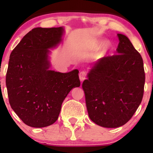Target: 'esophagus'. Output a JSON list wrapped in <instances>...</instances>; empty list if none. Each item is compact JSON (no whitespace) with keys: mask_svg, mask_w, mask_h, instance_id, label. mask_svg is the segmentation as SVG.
I'll return each instance as SVG.
<instances>
[{"mask_svg":"<svg viewBox=\"0 0 153 153\" xmlns=\"http://www.w3.org/2000/svg\"><path fill=\"white\" fill-rule=\"evenodd\" d=\"M86 78V73L85 71H82L79 73V78H80V81L82 82Z\"/></svg>","mask_w":153,"mask_h":153,"instance_id":"obj_1","label":"esophagus"}]
</instances>
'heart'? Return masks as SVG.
Here are the masks:
<instances>
[{"label": "heart", "instance_id": "obj_1", "mask_svg": "<svg viewBox=\"0 0 153 153\" xmlns=\"http://www.w3.org/2000/svg\"><path fill=\"white\" fill-rule=\"evenodd\" d=\"M100 46H101V45H100Z\"/></svg>", "mask_w": 153, "mask_h": 153}]
</instances>
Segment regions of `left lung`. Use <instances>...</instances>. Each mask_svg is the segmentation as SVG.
<instances>
[{"label":"left lung","mask_w":153,"mask_h":153,"mask_svg":"<svg viewBox=\"0 0 153 153\" xmlns=\"http://www.w3.org/2000/svg\"><path fill=\"white\" fill-rule=\"evenodd\" d=\"M117 36V54L94 63L82 85L89 117L106 128H117L129 122L144 94L143 58L125 35Z\"/></svg>","instance_id":"left-lung-1"}]
</instances>
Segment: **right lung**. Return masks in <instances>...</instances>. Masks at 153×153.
I'll return each mask as SVG.
<instances>
[{
	"mask_svg": "<svg viewBox=\"0 0 153 153\" xmlns=\"http://www.w3.org/2000/svg\"><path fill=\"white\" fill-rule=\"evenodd\" d=\"M62 27L34 28L10 55L6 83L12 109L26 125L45 127L58 119L62 103L80 85L78 70L50 71L48 49L62 40Z\"/></svg>",
	"mask_w": 153,
	"mask_h": 153,
	"instance_id": "obj_1",
	"label": "right lung"
}]
</instances>
